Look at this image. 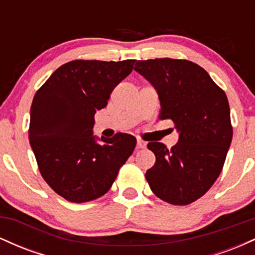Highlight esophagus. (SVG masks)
I'll list each match as a JSON object with an SVG mask.
<instances>
[{"label":"esophagus","instance_id":"1","mask_svg":"<svg viewBox=\"0 0 255 255\" xmlns=\"http://www.w3.org/2000/svg\"><path fill=\"white\" fill-rule=\"evenodd\" d=\"M146 141H144V140H141V139H137V141H136V147L137 148H145L146 147Z\"/></svg>","mask_w":255,"mask_h":255}]
</instances>
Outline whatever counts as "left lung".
Masks as SVG:
<instances>
[{"label": "left lung", "mask_w": 255, "mask_h": 255, "mask_svg": "<svg viewBox=\"0 0 255 255\" xmlns=\"http://www.w3.org/2000/svg\"><path fill=\"white\" fill-rule=\"evenodd\" d=\"M157 91L162 120H172L178 142L171 150L148 142L156 163L146 171L152 192L172 205H188L209 191L233 139L227 95L209 73L187 60L156 58L134 67Z\"/></svg>", "instance_id": "obj_1"}]
</instances>
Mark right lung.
I'll use <instances>...</instances> for the list:
<instances>
[{
    "mask_svg": "<svg viewBox=\"0 0 255 255\" xmlns=\"http://www.w3.org/2000/svg\"><path fill=\"white\" fill-rule=\"evenodd\" d=\"M135 60L64 63L34 95L28 139L45 182L66 200L86 203L110 189L136 139L93 135L95 114L133 71Z\"/></svg>",
    "mask_w": 255,
    "mask_h": 255,
    "instance_id": "obj_1",
    "label": "right lung"
}]
</instances>
